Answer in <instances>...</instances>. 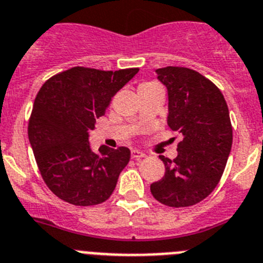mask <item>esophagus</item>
I'll use <instances>...</instances> for the list:
<instances>
[{
  "label": "esophagus",
  "instance_id": "34e87169",
  "mask_svg": "<svg viewBox=\"0 0 263 263\" xmlns=\"http://www.w3.org/2000/svg\"><path fill=\"white\" fill-rule=\"evenodd\" d=\"M131 156H132V158H135V160H140V158L146 157L145 153L140 152V151H137V149H134V151H132Z\"/></svg>",
  "mask_w": 263,
  "mask_h": 263
}]
</instances>
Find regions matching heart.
<instances>
[{
  "mask_svg": "<svg viewBox=\"0 0 263 263\" xmlns=\"http://www.w3.org/2000/svg\"><path fill=\"white\" fill-rule=\"evenodd\" d=\"M145 85H151V84H141L140 86H145ZM140 86H139V87H140Z\"/></svg>",
  "mask_w": 263,
  "mask_h": 263,
  "instance_id": "obj_1",
  "label": "heart"
}]
</instances>
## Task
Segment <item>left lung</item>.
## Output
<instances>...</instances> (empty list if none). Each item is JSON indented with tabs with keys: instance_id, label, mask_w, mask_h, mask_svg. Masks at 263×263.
Here are the masks:
<instances>
[{
	"instance_id": "left-lung-1",
	"label": "left lung",
	"mask_w": 263,
	"mask_h": 263,
	"mask_svg": "<svg viewBox=\"0 0 263 263\" xmlns=\"http://www.w3.org/2000/svg\"><path fill=\"white\" fill-rule=\"evenodd\" d=\"M166 86L167 126L182 135L174 160L160 156L165 176L151 184L155 199L169 207H189L214 191L232 148V124L224 96L200 73L183 67L156 69Z\"/></svg>"
}]
</instances>
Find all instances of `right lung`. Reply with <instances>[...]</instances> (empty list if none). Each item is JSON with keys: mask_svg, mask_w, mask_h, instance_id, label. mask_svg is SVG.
Wrapping results in <instances>:
<instances>
[{"mask_svg": "<svg viewBox=\"0 0 263 263\" xmlns=\"http://www.w3.org/2000/svg\"><path fill=\"white\" fill-rule=\"evenodd\" d=\"M139 68L98 70L74 67L44 82L28 122V140L49 190L74 205L110 198L131 152L102 145L91 151L89 131L105 115L111 98Z\"/></svg>", "mask_w": 263, "mask_h": 263, "instance_id": "right-lung-1", "label": "right lung"}]
</instances>
